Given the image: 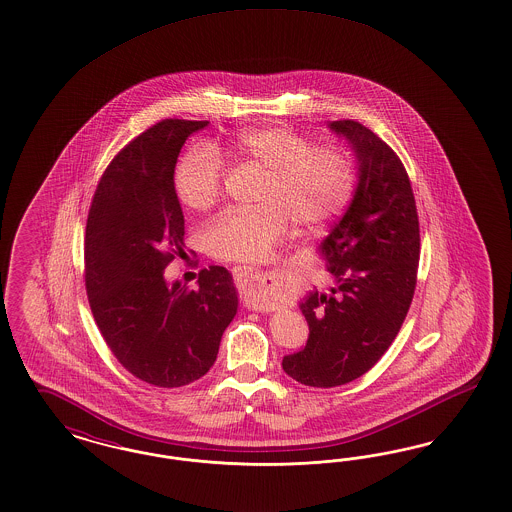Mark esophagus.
Instances as JSON below:
<instances>
[{"instance_id": "esophagus-1", "label": "esophagus", "mask_w": 512, "mask_h": 512, "mask_svg": "<svg viewBox=\"0 0 512 512\" xmlns=\"http://www.w3.org/2000/svg\"><path fill=\"white\" fill-rule=\"evenodd\" d=\"M233 277L243 292H256L267 283V279H271L267 271L256 269V267H245V265L233 267Z\"/></svg>"}]
</instances>
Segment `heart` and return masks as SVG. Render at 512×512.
I'll list each match as a JSON object with an SVG mask.
<instances>
[{
    "label": "heart",
    "instance_id": "1",
    "mask_svg": "<svg viewBox=\"0 0 512 512\" xmlns=\"http://www.w3.org/2000/svg\"><path fill=\"white\" fill-rule=\"evenodd\" d=\"M231 159L264 169L258 207L228 209L212 218L203 233L210 256L254 262L283 241L290 224L319 228L338 216L355 190V167L332 148L309 142L286 127H256L237 134L226 148ZM222 159L199 144L176 171V191L186 207L209 210L222 193Z\"/></svg>",
    "mask_w": 512,
    "mask_h": 512
}]
</instances>
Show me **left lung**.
<instances>
[{"label":"left lung","mask_w":512,"mask_h":512,"mask_svg":"<svg viewBox=\"0 0 512 512\" xmlns=\"http://www.w3.org/2000/svg\"><path fill=\"white\" fill-rule=\"evenodd\" d=\"M328 127L349 142L359 182L319 247L334 283L300 302L309 338L283 359L290 378L324 389L360 378L389 349L414 298L419 264L416 199L397 153L359 121Z\"/></svg>","instance_id":"obj_1"}]
</instances>
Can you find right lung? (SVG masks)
<instances>
[{
  "label": "right lung",
  "mask_w": 512,
  "mask_h": 512,
  "mask_svg": "<svg viewBox=\"0 0 512 512\" xmlns=\"http://www.w3.org/2000/svg\"><path fill=\"white\" fill-rule=\"evenodd\" d=\"M207 125L165 119L136 136L102 174L87 218L85 286L96 326L115 359L155 387L203 378L239 305L222 265L203 269L195 290L165 279L184 252L174 167L188 136Z\"/></svg>",
  "instance_id": "1"
}]
</instances>
